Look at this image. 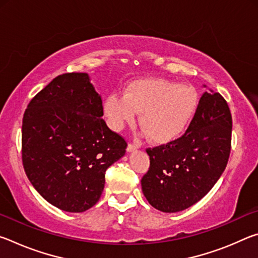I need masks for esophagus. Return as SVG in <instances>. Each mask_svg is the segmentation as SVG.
I'll list each match as a JSON object with an SVG mask.
<instances>
[{
  "label": "esophagus",
  "mask_w": 258,
  "mask_h": 258,
  "mask_svg": "<svg viewBox=\"0 0 258 258\" xmlns=\"http://www.w3.org/2000/svg\"><path fill=\"white\" fill-rule=\"evenodd\" d=\"M138 149V147L135 146V145H133V143H128V146H127V152H132V151H134V150H137Z\"/></svg>",
  "instance_id": "esophagus-1"
}]
</instances>
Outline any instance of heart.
I'll return each instance as SVG.
<instances>
[{
	"mask_svg": "<svg viewBox=\"0 0 258 258\" xmlns=\"http://www.w3.org/2000/svg\"><path fill=\"white\" fill-rule=\"evenodd\" d=\"M198 104L194 86L165 78H143L128 84L123 95H109L103 110L108 125L116 132L132 124L140 113V125L151 141L168 143L186 130Z\"/></svg>",
	"mask_w": 258,
	"mask_h": 258,
	"instance_id": "obj_1",
	"label": "heart"
}]
</instances>
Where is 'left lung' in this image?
<instances>
[{"label":"left lung","mask_w":258,"mask_h":258,"mask_svg":"<svg viewBox=\"0 0 258 258\" xmlns=\"http://www.w3.org/2000/svg\"><path fill=\"white\" fill-rule=\"evenodd\" d=\"M231 133L232 117L225 99L212 90L205 92L181 138L147 149L150 167L141 185L151 206L176 213L205 197L228 164Z\"/></svg>","instance_id":"left-lung-1"}]
</instances>
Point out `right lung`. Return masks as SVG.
Returning a JSON list of instances; mask_svg holds the SVG:
<instances>
[{"mask_svg": "<svg viewBox=\"0 0 258 258\" xmlns=\"http://www.w3.org/2000/svg\"><path fill=\"white\" fill-rule=\"evenodd\" d=\"M102 116L101 97L86 73L55 77L24 113L26 175L46 202L64 212L93 207L107 168L126 152L127 143L109 130Z\"/></svg>", "mask_w": 258, "mask_h": 258, "instance_id": "add662e5", "label": "right lung"}]
</instances>
